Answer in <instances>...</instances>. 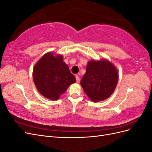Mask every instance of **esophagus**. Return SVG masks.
Here are the masks:
<instances>
[{
	"instance_id": "34e87169",
	"label": "esophagus",
	"mask_w": 152,
	"mask_h": 152,
	"mask_svg": "<svg viewBox=\"0 0 152 152\" xmlns=\"http://www.w3.org/2000/svg\"><path fill=\"white\" fill-rule=\"evenodd\" d=\"M75 78H76V82H77V83H79V82H80V78H79V77L78 76V75H77L75 77Z\"/></svg>"
}]
</instances>
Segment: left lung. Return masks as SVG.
<instances>
[{
    "instance_id": "obj_1",
    "label": "left lung",
    "mask_w": 152,
    "mask_h": 152,
    "mask_svg": "<svg viewBox=\"0 0 152 152\" xmlns=\"http://www.w3.org/2000/svg\"><path fill=\"white\" fill-rule=\"evenodd\" d=\"M118 80V70L108 59H91L87 63L80 85L92 102H99L113 94Z\"/></svg>"
}]
</instances>
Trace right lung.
I'll return each mask as SVG.
<instances>
[{
    "mask_svg": "<svg viewBox=\"0 0 152 152\" xmlns=\"http://www.w3.org/2000/svg\"><path fill=\"white\" fill-rule=\"evenodd\" d=\"M33 79L39 93L45 98L58 100L76 79L63 61L61 54L48 52L36 63Z\"/></svg>",
    "mask_w": 152,
    "mask_h": 152,
    "instance_id": "1",
    "label": "right lung"
}]
</instances>
